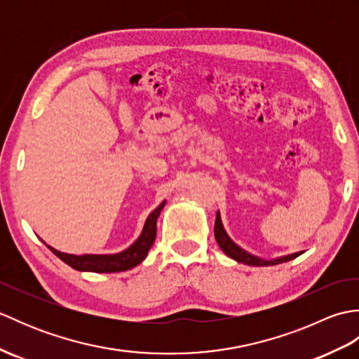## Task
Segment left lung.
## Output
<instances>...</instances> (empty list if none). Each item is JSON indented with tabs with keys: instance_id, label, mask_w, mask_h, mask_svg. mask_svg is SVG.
<instances>
[{
	"instance_id": "1",
	"label": "left lung",
	"mask_w": 359,
	"mask_h": 359,
	"mask_svg": "<svg viewBox=\"0 0 359 359\" xmlns=\"http://www.w3.org/2000/svg\"><path fill=\"white\" fill-rule=\"evenodd\" d=\"M215 238H216V241L219 243V247L222 248V251H224L226 256H230L231 259H234V261H238V262L247 264V265H253V266H266V265H276V264H282V262H288V261H292V259L302 255V251H299V253L273 259V261H264V259H259V257H256L253 255L247 253L245 250H242L239 245H236V243L230 238H228L226 231L224 230V225H222V220H220L219 212L216 215Z\"/></svg>"
}]
</instances>
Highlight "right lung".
Wrapping results in <instances>:
<instances>
[{
	"label": "right lung",
	"mask_w": 359,
	"mask_h": 359,
	"mask_svg": "<svg viewBox=\"0 0 359 359\" xmlns=\"http://www.w3.org/2000/svg\"><path fill=\"white\" fill-rule=\"evenodd\" d=\"M165 202H162L158 207L148 216L147 222H144L143 231L140 238L137 239L131 247L126 248L125 251L117 255H67L62 253L55 248L48 245V248L53 255L58 256L65 264H67L72 269L79 271H94V273H117L125 271L129 269H134L135 265H139L144 257L148 256V251L152 247V243L156 241L157 234V217L160 211L163 210Z\"/></svg>",
	"instance_id": "add662e5"
}]
</instances>
